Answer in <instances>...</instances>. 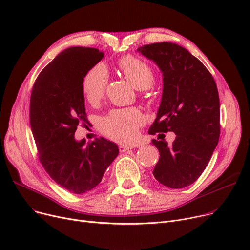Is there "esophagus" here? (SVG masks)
<instances>
[{"label": "esophagus", "mask_w": 250, "mask_h": 250, "mask_svg": "<svg viewBox=\"0 0 250 250\" xmlns=\"http://www.w3.org/2000/svg\"><path fill=\"white\" fill-rule=\"evenodd\" d=\"M134 146H125V145H122L118 147V149H120V152H125V151H128L130 149H133Z\"/></svg>", "instance_id": "obj_1"}]
</instances>
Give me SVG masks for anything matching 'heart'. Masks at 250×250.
Instances as JSON below:
<instances>
[{"mask_svg":"<svg viewBox=\"0 0 250 250\" xmlns=\"http://www.w3.org/2000/svg\"><path fill=\"white\" fill-rule=\"evenodd\" d=\"M118 68L126 80L138 90H146L153 86L155 75L150 65L134 56H125L118 62ZM108 84V71L103 63L92 67L82 80L85 98L91 103H98L105 94ZM145 124V117L136 108L114 109L101 118L99 127L108 138L128 143L136 139L138 129Z\"/></svg>","mask_w":250,"mask_h":250,"instance_id":"b5f03b06","label":"heart"}]
</instances>
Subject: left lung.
I'll use <instances>...</instances> for the list:
<instances>
[{"label":"left lung","mask_w":250,"mask_h":250,"mask_svg":"<svg viewBox=\"0 0 250 250\" xmlns=\"http://www.w3.org/2000/svg\"><path fill=\"white\" fill-rule=\"evenodd\" d=\"M163 73V93L150 135L173 132L171 145L153 140L160 158L153 175L170 188L190 186L204 172L220 136V100L216 82L203 62L176 43L138 48Z\"/></svg>","instance_id":"left-lung-1"}]
</instances>
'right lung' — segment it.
Listing matches in <instances>:
<instances>
[{
    "label": "right lung",
    "instance_id": "1",
    "mask_svg": "<svg viewBox=\"0 0 250 250\" xmlns=\"http://www.w3.org/2000/svg\"><path fill=\"white\" fill-rule=\"evenodd\" d=\"M104 54L74 46L62 50L38 75L30 97L29 120L45 171L72 193L93 189L118 155L116 144L99 138L88 143L74 138L77 126L89 124L82 80Z\"/></svg>",
    "mask_w": 250,
    "mask_h": 250
}]
</instances>
